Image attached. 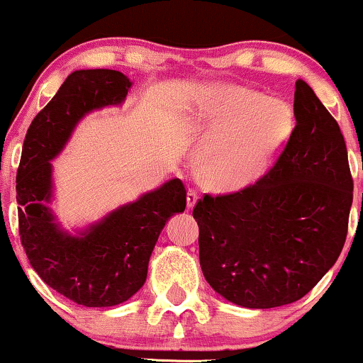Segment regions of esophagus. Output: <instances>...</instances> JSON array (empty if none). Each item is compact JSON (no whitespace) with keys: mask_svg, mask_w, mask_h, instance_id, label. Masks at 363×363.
<instances>
[{"mask_svg":"<svg viewBox=\"0 0 363 363\" xmlns=\"http://www.w3.org/2000/svg\"><path fill=\"white\" fill-rule=\"evenodd\" d=\"M196 203H198V191H196V189H189V191H187V196H186L187 210H193Z\"/></svg>","mask_w":363,"mask_h":363,"instance_id":"34e87169","label":"esophagus"}]
</instances>
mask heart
<instances>
[{
    "instance_id": "1",
    "label": "heart",
    "mask_w": 363,
    "mask_h": 363,
    "mask_svg": "<svg viewBox=\"0 0 363 363\" xmlns=\"http://www.w3.org/2000/svg\"><path fill=\"white\" fill-rule=\"evenodd\" d=\"M203 140L194 155L199 182L218 193L252 186L268 174L294 128L285 101L237 85H210L186 114Z\"/></svg>"
}]
</instances>
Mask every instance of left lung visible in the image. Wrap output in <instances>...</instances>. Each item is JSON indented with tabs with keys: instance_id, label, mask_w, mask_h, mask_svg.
Here are the masks:
<instances>
[{
	"instance_id": "obj_1",
	"label": "left lung",
	"mask_w": 363,
	"mask_h": 363,
	"mask_svg": "<svg viewBox=\"0 0 363 363\" xmlns=\"http://www.w3.org/2000/svg\"><path fill=\"white\" fill-rule=\"evenodd\" d=\"M294 114L289 143L261 181L206 194L193 210L206 281L247 309L309 294L347 239L353 179L341 129L303 80L295 82Z\"/></svg>"
}]
</instances>
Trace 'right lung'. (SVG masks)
<instances>
[{"instance_id":"add662e5","label":"right lung","mask_w":363,"mask_h":363,"mask_svg":"<svg viewBox=\"0 0 363 363\" xmlns=\"http://www.w3.org/2000/svg\"><path fill=\"white\" fill-rule=\"evenodd\" d=\"M133 82L116 69H77L32 121L16 172L20 239L43 280L85 307H112L143 286L148 261L167 220L186 210L181 179L121 205L97 222L69 232L52 208L51 162L90 112L118 107Z\"/></svg>"}]
</instances>
